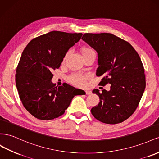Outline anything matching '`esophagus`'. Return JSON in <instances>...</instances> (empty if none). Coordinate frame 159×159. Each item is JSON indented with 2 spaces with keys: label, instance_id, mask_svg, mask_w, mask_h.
Segmentation results:
<instances>
[{
  "label": "esophagus",
  "instance_id": "esophagus-1",
  "mask_svg": "<svg viewBox=\"0 0 159 159\" xmlns=\"http://www.w3.org/2000/svg\"><path fill=\"white\" fill-rule=\"evenodd\" d=\"M85 93H86V94H90L92 93V92L90 91V90H85Z\"/></svg>",
  "mask_w": 159,
  "mask_h": 159
}]
</instances>
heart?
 Segmentation results:
<instances>
[{"label": "heart", "mask_w": 159, "mask_h": 159, "mask_svg": "<svg viewBox=\"0 0 159 159\" xmlns=\"http://www.w3.org/2000/svg\"><path fill=\"white\" fill-rule=\"evenodd\" d=\"M81 52H82L83 55L89 54H95L93 50L88 47H83L81 48ZM68 54H69V52H66L64 58H63L62 62H65V61L66 59ZM89 77V75L75 73V74L71 75L69 78H68V80H69V81L70 83H72V84H74L75 86H77V87H84V86L86 84V81H87Z\"/></svg>", "instance_id": "obj_1"}]
</instances>
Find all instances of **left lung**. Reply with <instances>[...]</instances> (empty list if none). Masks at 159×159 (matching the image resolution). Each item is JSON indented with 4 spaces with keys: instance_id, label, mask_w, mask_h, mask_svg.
<instances>
[{
    "instance_id": "left-lung-1",
    "label": "left lung",
    "mask_w": 159,
    "mask_h": 159,
    "mask_svg": "<svg viewBox=\"0 0 159 159\" xmlns=\"http://www.w3.org/2000/svg\"><path fill=\"white\" fill-rule=\"evenodd\" d=\"M82 39L97 52L96 75L104 76L100 83L111 84L110 90H93L100 102L92 115L104 123L123 122L137 108L146 86L140 57L128 42L111 33H85Z\"/></svg>"
}]
</instances>
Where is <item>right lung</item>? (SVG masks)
I'll list each match as a JSON object with an SVG mask.
<instances>
[{
    "mask_svg": "<svg viewBox=\"0 0 159 159\" xmlns=\"http://www.w3.org/2000/svg\"><path fill=\"white\" fill-rule=\"evenodd\" d=\"M82 33L51 31L33 39L22 53L16 74V86L22 105L40 120L64 114L79 89L66 83L55 87L52 72L60 67L69 49Z\"/></svg>",
    "mask_w": 159,
    "mask_h": 159,
    "instance_id": "right-lung-1",
    "label": "right lung"
}]
</instances>
